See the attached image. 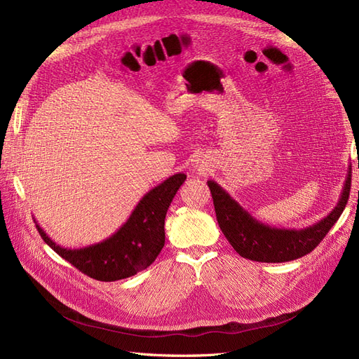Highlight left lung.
Segmentation results:
<instances>
[{
    "label": "left lung",
    "mask_w": 359,
    "mask_h": 359,
    "mask_svg": "<svg viewBox=\"0 0 359 359\" xmlns=\"http://www.w3.org/2000/svg\"><path fill=\"white\" fill-rule=\"evenodd\" d=\"M351 172L352 170L348 168L337 206L318 223L300 231L264 224L247 212L217 182L208 180V187L214 198L218 226L238 255L258 262H287L311 253L337 223L351 194Z\"/></svg>",
    "instance_id": "left-lung-1"
}]
</instances>
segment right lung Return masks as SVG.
I'll return each instance as SVG.
<instances>
[{
    "instance_id": "add662e5",
    "label": "right lung",
    "mask_w": 359,
    "mask_h": 359,
    "mask_svg": "<svg viewBox=\"0 0 359 359\" xmlns=\"http://www.w3.org/2000/svg\"><path fill=\"white\" fill-rule=\"evenodd\" d=\"M183 172L163 180L140 200L127 222L101 243L65 249L54 243L36 223L42 240L63 259L92 279L114 282L130 278L154 262L165 244V215L180 185Z\"/></svg>"
}]
</instances>
